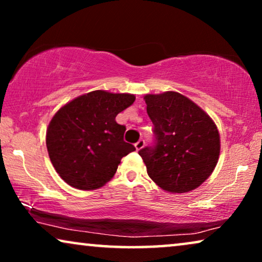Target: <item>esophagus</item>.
Returning a JSON list of instances; mask_svg holds the SVG:
<instances>
[{
	"instance_id": "obj_1",
	"label": "esophagus",
	"mask_w": 262,
	"mask_h": 262,
	"mask_svg": "<svg viewBox=\"0 0 262 262\" xmlns=\"http://www.w3.org/2000/svg\"><path fill=\"white\" fill-rule=\"evenodd\" d=\"M144 145H145V142L143 141V139H139V141L135 144L136 150H141V149H143V148H144Z\"/></svg>"
}]
</instances>
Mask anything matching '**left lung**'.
<instances>
[{
    "instance_id": "left-lung-1",
    "label": "left lung",
    "mask_w": 262,
    "mask_h": 262,
    "mask_svg": "<svg viewBox=\"0 0 262 262\" xmlns=\"http://www.w3.org/2000/svg\"><path fill=\"white\" fill-rule=\"evenodd\" d=\"M155 142L139 150L150 179L164 191L186 193L199 187L218 162L216 124L192 100L177 92L144 96Z\"/></svg>"
}]
</instances>
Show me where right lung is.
<instances>
[{
  "mask_svg": "<svg viewBox=\"0 0 262 262\" xmlns=\"http://www.w3.org/2000/svg\"><path fill=\"white\" fill-rule=\"evenodd\" d=\"M132 94L94 91L57 111L46 131L50 160L59 177L78 189L102 187L120 160L136 148L124 141L116 117L135 102Z\"/></svg>",
  "mask_w": 262,
  "mask_h": 262,
  "instance_id": "obj_1",
  "label": "right lung"
}]
</instances>
